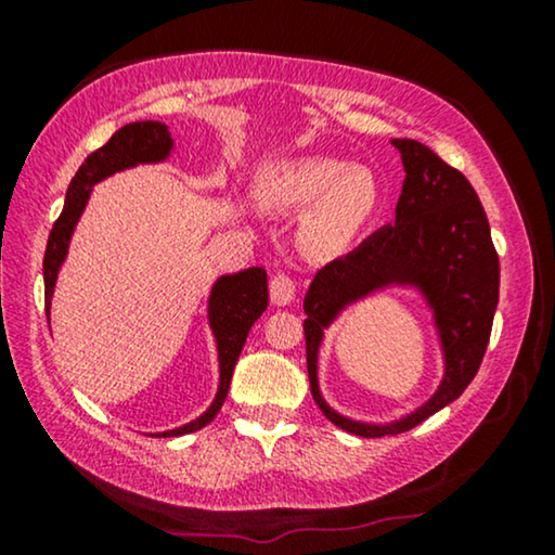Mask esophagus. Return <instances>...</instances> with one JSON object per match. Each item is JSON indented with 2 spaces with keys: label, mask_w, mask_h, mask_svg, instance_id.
Here are the masks:
<instances>
[{
  "label": "esophagus",
  "mask_w": 555,
  "mask_h": 555,
  "mask_svg": "<svg viewBox=\"0 0 555 555\" xmlns=\"http://www.w3.org/2000/svg\"><path fill=\"white\" fill-rule=\"evenodd\" d=\"M295 280L291 275H285V272H278V275H272L270 280V300L275 302V306H291L295 300Z\"/></svg>",
  "instance_id": "1"
}]
</instances>
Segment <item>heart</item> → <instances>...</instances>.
Instances as JSON below:
<instances>
[{
	"label": "heart",
	"instance_id": "1",
	"mask_svg": "<svg viewBox=\"0 0 555 555\" xmlns=\"http://www.w3.org/2000/svg\"><path fill=\"white\" fill-rule=\"evenodd\" d=\"M262 196L275 207L309 209L306 242L315 253H336L369 222L378 204V179L366 166L328 156L295 158L262 179Z\"/></svg>",
	"mask_w": 555,
	"mask_h": 555
}]
</instances>
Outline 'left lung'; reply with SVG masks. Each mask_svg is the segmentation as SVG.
Wrapping results in <instances>:
<instances>
[{
	"label": "left lung",
	"instance_id": "obj_1",
	"mask_svg": "<svg viewBox=\"0 0 555 555\" xmlns=\"http://www.w3.org/2000/svg\"><path fill=\"white\" fill-rule=\"evenodd\" d=\"M404 164L397 219L363 240L353 253L318 270L306 302L308 378L315 404L336 427L359 437L409 431L452 404L480 369L498 308L500 262L490 224L475 189L435 151L412 139H393ZM389 284L414 286L436 318L446 376L429 402L389 425L338 415L317 386L322 331L356 299Z\"/></svg>",
	"mask_w": 555,
	"mask_h": 555
}]
</instances>
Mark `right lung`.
I'll use <instances>...</instances> for the list:
<instances>
[{
    "label": "right lung",
    "instance_id": "right-lung-1",
    "mask_svg": "<svg viewBox=\"0 0 555 555\" xmlns=\"http://www.w3.org/2000/svg\"><path fill=\"white\" fill-rule=\"evenodd\" d=\"M173 139L169 133V126L158 124V120H135L118 128L111 135V141L93 151L86 158V164L80 166L75 173L70 186L65 194V207L63 215L57 217V222L52 224L48 249H44V262H42V275H44V310H48V323H50V306H52V291H55L57 272L63 268L67 247H70L75 224L82 217V209L90 199V192L98 181L113 177V173L133 169L139 164H162L171 156ZM268 308V272L262 268H247L234 272V275L217 278V283L211 285L209 293V306L207 318L209 328L215 333L217 340V356H219V386L217 397L211 401L207 412L196 416L189 424H181L177 429L158 431L156 437H179L196 431L215 420L219 409H222L227 391H230L232 371L237 363L242 346H245L247 333L253 328V323L264 313ZM154 437V435H151Z\"/></svg>",
    "mask_w": 555,
    "mask_h": 555
}]
</instances>
